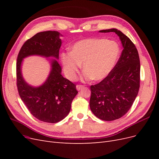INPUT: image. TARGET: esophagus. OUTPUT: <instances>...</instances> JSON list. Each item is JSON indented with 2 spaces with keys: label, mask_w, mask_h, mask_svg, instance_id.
Here are the masks:
<instances>
[{
  "label": "esophagus",
  "mask_w": 159,
  "mask_h": 159,
  "mask_svg": "<svg viewBox=\"0 0 159 159\" xmlns=\"http://www.w3.org/2000/svg\"><path fill=\"white\" fill-rule=\"evenodd\" d=\"M84 88V85H76V89H77V90H78V91L81 90V89Z\"/></svg>",
  "instance_id": "esophagus-1"
}]
</instances>
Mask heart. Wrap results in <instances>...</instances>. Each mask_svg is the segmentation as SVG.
<instances>
[{"label":"heart","instance_id":"obj_1","mask_svg":"<svg viewBox=\"0 0 159 159\" xmlns=\"http://www.w3.org/2000/svg\"><path fill=\"white\" fill-rule=\"evenodd\" d=\"M119 46L102 38L81 40L71 47V53L62 54L61 63L68 78L74 80L83 64L82 79L100 81L111 73L119 58Z\"/></svg>","mask_w":159,"mask_h":159}]
</instances>
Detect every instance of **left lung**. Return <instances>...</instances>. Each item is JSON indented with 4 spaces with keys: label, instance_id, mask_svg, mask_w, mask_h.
<instances>
[{
    "label": "left lung",
    "instance_id": "1",
    "mask_svg": "<svg viewBox=\"0 0 159 159\" xmlns=\"http://www.w3.org/2000/svg\"><path fill=\"white\" fill-rule=\"evenodd\" d=\"M113 32L121 40L123 50L111 73L98 84L91 85V111L103 121L123 117L131 107L140 87V60L135 46L116 28L100 30Z\"/></svg>",
    "mask_w": 159,
    "mask_h": 159
}]
</instances>
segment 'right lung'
Listing matches in <instances>:
<instances>
[{"mask_svg":"<svg viewBox=\"0 0 159 159\" xmlns=\"http://www.w3.org/2000/svg\"><path fill=\"white\" fill-rule=\"evenodd\" d=\"M60 36L57 31L37 33L23 44L16 62V85L22 101L34 117L50 123L59 122L69 114L72 100L78 93L76 85L61 75V66L55 59L51 61L49 77L39 87H33L25 82L21 66L24 58L33 55L58 60L61 45Z\"/></svg>","mask_w":159,"mask_h":159,"instance_id":"obj_1","label":"right lung"}]
</instances>
